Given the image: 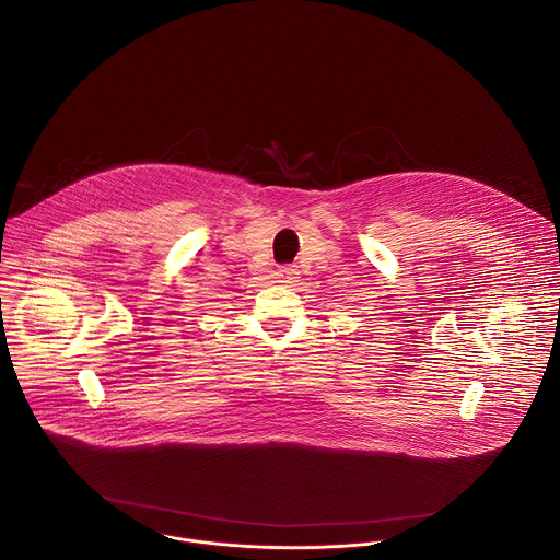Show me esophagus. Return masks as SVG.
<instances>
[{
	"label": "esophagus",
	"instance_id": "34e87169",
	"mask_svg": "<svg viewBox=\"0 0 560 560\" xmlns=\"http://www.w3.org/2000/svg\"><path fill=\"white\" fill-rule=\"evenodd\" d=\"M298 278H300V271L295 267H280V271H278V282L284 287L295 284Z\"/></svg>",
	"mask_w": 560,
	"mask_h": 560
}]
</instances>
